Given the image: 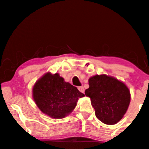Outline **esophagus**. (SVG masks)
Masks as SVG:
<instances>
[{"instance_id": "esophagus-1", "label": "esophagus", "mask_w": 149, "mask_h": 149, "mask_svg": "<svg viewBox=\"0 0 149 149\" xmlns=\"http://www.w3.org/2000/svg\"><path fill=\"white\" fill-rule=\"evenodd\" d=\"M78 90H79L80 92H81V93H84V92H85V89H84V87H82V86H80V87H78Z\"/></svg>"}]
</instances>
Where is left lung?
Here are the masks:
<instances>
[{
    "label": "left lung",
    "mask_w": 149,
    "mask_h": 149,
    "mask_svg": "<svg viewBox=\"0 0 149 149\" xmlns=\"http://www.w3.org/2000/svg\"><path fill=\"white\" fill-rule=\"evenodd\" d=\"M89 85L85 94L90 97L97 119L108 125L115 124L122 119L130 101V91L126 85L106 75L92 77Z\"/></svg>",
    "instance_id": "8db88e82"
}]
</instances>
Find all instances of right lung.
Instances as JSON below:
<instances>
[{
    "label": "right lung",
    "instance_id": "add662e5",
    "mask_svg": "<svg viewBox=\"0 0 149 149\" xmlns=\"http://www.w3.org/2000/svg\"><path fill=\"white\" fill-rule=\"evenodd\" d=\"M34 101L44 114L55 119L64 118L75 107L78 98L85 94L77 87L66 82L58 73H47L35 83Z\"/></svg>",
    "mask_w": 149,
    "mask_h": 149
}]
</instances>
